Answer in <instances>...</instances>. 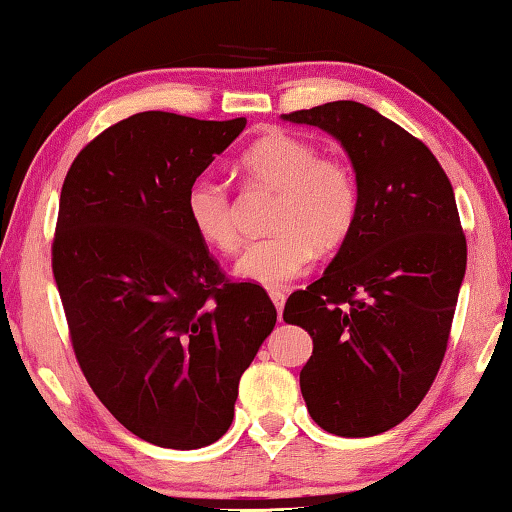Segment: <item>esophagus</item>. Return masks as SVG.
I'll use <instances>...</instances> for the list:
<instances>
[{"label":"esophagus","mask_w":512,"mask_h":512,"mask_svg":"<svg viewBox=\"0 0 512 512\" xmlns=\"http://www.w3.org/2000/svg\"><path fill=\"white\" fill-rule=\"evenodd\" d=\"M267 293H270V297H272V302H274V306H277V313H279V320H281V311H283V304H286V293H283L281 288H270L267 290Z\"/></svg>","instance_id":"34e87169"}]
</instances>
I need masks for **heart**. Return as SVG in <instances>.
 I'll use <instances>...</instances> for the list:
<instances>
[{
    "mask_svg": "<svg viewBox=\"0 0 512 512\" xmlns=\"http://www.w3.org/2000/svg\"><path fill=\"white\" fill-rule=\"evenodd\" d=\"M240 174L251 190H270L274 199L265 226L270 233L247 245L238 261L245 279L281 286L300 277L318 249H334L355 229L359 180L338 157L320 155L309 139L270 132L240 157ZM185 212L208 247L233 254L240 247L238 219L229 187L199 176L185 192Z\"/></svg>",
    "mask_w": 512,
    "mask_h": 512,
    "instance_id": "obj_1",
    "label": "heart"
}]
</instances>
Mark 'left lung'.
Instances as JSON below:
<instances>
[{
  "instance_id": "8db88e82",
  "label": "left lung",
  "mask_w": 512,
  "mask_h": 512,
  "mask_svg": "<svg viewBox=\"0 0 512 512\" xmlns=\"http://www.w3.org/2000/svg\"><path fill=\"white\" fill-rule=\"evenodd\" d=\"M334 135L359 180L355 229L283 320L313 352L300 373L311 419L373 437L410 416L442 366L467 267L451 180L421 139L352 100L283 114Z\"/></svg>"
}]
</instances>
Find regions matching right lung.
Listing matches in <instances>:
<instances>
[{
    "label": "right lung",
    "instance_id": "right-lung-1",
    "mask_svg": "<svg viewBox=\"0 0 512 512\" xmlns=\"http://www.w3.org/2000/svg\"><path fill=\"white\" fill-rule=\"evenodd\" d=\"M245 125L135 114L91 139L61 187L52 272L77 364L116 421L162 448L229 430L277 322L265 288L226 277L185 212L187 187Z\"/></svg>",
    "mask_w": 512,
    "mask_h": 512
}]
</instances>
